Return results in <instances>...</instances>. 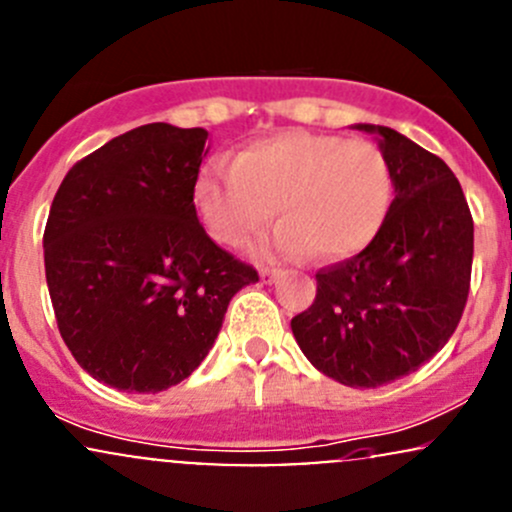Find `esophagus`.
Listing matches in <instances>:
<instances>
[{
  "label": "esophagus",
  "instance_id": "obj_1",
  "mask_svg": "<svg viewBox=\"0 0 512 512\" xmlns=\"http://www.w3.org/2000/svg\"><path fill=\"white\" fill-rule=\"evenodd\" d=\"M260 279H262V284H272L274 279H277V270H274V267H262Z\"/></svg>",
  "mask_w": 512,
  "mask_h": 512
}]
</instances>
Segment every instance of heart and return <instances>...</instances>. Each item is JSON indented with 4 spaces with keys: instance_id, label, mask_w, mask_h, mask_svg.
Here are the masks:
<instances>
[{
    "instance_id": "heart-1",
    "label": "heart",
    "mask_w": 512,
    "mask_h": 512,
    "mask_svg": "<svg viewBox=\"0 0 512 512\" xmlns=\"http://www.w3.org/2000/svg\"><path fill=\"white\" fill-rule=\"evenodd\" d=\"M193 201L215 240L238 247L272 220L279 230L262 252L338 262L358 255L383 228L392 171L370 139L282 132L242 149L230 166L198 174Z\"/></svg>"
}]
</instances>
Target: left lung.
<instances>
[{
    "mask_svg": "<svg viewBox=\"0 0 512 512\" xmlns=\"http://www.w3.org/2000/svg\"><path fill=\"white\" fill-rule=\"evenodd\" d=\"M378 132L395 201L373 242L316 272V299L292 319L316 370L348 387L410 375L444 348L471 287L473 218L437 154L390 127Z\"/></svg>",
    "mask_w": 512,
    "mask_h": 512,
    "instance_id": "left-lung-1",
    "label": "left lung"
}]
</instances>
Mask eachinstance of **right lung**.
<instances>
[{
    "instance_id": "add662e5",
    "label": "right lung",
    "mask_w": 512,
    "mask_h": 512,
    "mask_svg": "<svg viewBox=\"0 0 512 512\" xmlns=\"http://www.w3.org/2000/svg\"><path fill=\"white\" fill-rule=\"evenodd\" d=\"M208 132L152 122L75 161L51 203L43 260L58 331L85 373L161 392L201 365L252 265L198 223Z\"/></svg>"
}]
</instances>
